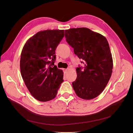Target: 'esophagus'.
Instances as JSON below:
<instances>
[{"label":"esophagus","instance_id":"obj_1","mask_svg":"<svg viewBox=\"0 0 133 133\" xmlns=\"http://www.w3.org/2000/svg\"><path fill=\"white\" fill-rule=\"evenodd\" d=\"M68 69H64V71L65 72V73H67V72L68 71Z\"/></svg>","mask_w":133,"mask_h":133}]
</instances>
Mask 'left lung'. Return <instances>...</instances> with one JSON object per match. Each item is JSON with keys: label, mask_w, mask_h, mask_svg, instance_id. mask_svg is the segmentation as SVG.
<instances>
[{"label": "left lung", "mask_w": 133, "mask_h": 133, "mask_svg": "<svg viewBox=\"0 0 133 133\" xmlns=\"http://www.w3.org/2000/svg\"><path fill=\"white\" fill-rule=\"evenodd\" d=\"M68 44L74 53L84 60L85 66L76 69L77 78L72 82L74 91L80 98L93 99L107 86L113 67V58L106 38L85 27L65 31Z\"/></svg>", "instance_id": "8db88e82"}]
</instances>
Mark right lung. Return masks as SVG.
Wrapping results in <instances>:
<instances>
[{
    "label": "right lung",
    "mask_w": 133,
    "mask_h": 133,
    "mask_svg": "<svg viewBox=\"0 0 133 133\" xmlns=\"http://www.w3.org/2000/svg\"><path fill=\"white\" fill-rule=\"evenodd\" d=\"M64 37V30L38 32L26 41L21 53V74L35 99L50 101L57 96L63 82L62 71L54 65L55 51Z\"/></svg>",
    "instance_id": "add662e5"
}]
</instances>
